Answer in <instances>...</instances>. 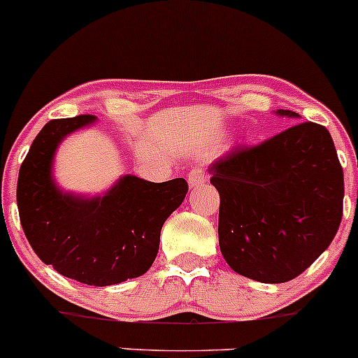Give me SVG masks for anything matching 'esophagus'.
I'll use <instances>...</instances> for the list:
<instances>
[{"mask_svg": "<svg viewBox=\"0 0 358 358\" xmlns=\"http://www.w3.org/2000/svg\"><path fill=\"white\" fill-rule=\"evenodd\" d=\"M205 180V172L201 167H193L189 171V174H187V184H189V187H198L200 184H203Z\"/></svg>", "mask_w": 358, "mask_h": 358, "instance_id": "obj_1", "label": "esophagus"}]
</instances>
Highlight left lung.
Wrapping results in <instances>:
<instances>
[{"instance_id": "obj_1", "label": "left lung", "mask_w": 358, "mask_h": 358, "mask_svg": "<svg viewBox=\"0 0 358 358\" xmlns=\"http://www.w3.org/2000/svg\"><path fill=\"white\" fill-rule=\"evenodd\" d=\"M281 117H294L278 110ZM220 194L219 245L229 267L260 282L300 275L331 245L343 217V169L324 125L294 124L208 167Z\"/></svg>"}]
</instances>
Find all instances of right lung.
<instances>
[{
    "label": "right lung",
    "mask_w": 358,
    "mask_h": 358,
    "mask_svg": "<svg viewBox=\"0 0 358 358\" xmlns=\"http://www.w3.org/2000/svg\"><path fill=\"white\" fill-rule=\"evenodd\" d=\"M94 119L77 115L44 125L20 165L17 206L25 238L44 264L83 285L110 286L152 267L162 226L182 203L187 182H150L127 174L103 196L58 189L51 174L58 145Z\"/></svg>",
    "instance_id": "add662e5"
}]
</instances>
